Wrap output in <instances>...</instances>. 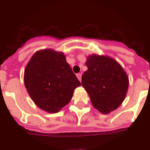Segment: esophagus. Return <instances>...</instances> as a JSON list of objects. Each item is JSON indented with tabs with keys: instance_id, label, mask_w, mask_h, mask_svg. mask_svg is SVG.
<instances>
[{
	"instance_id": "1",
	"label": "esophagus",
	"mask_w": 150,
	"mask_h": 150,
	"mask_svg": "<svg viewBox=\"0 0 150 150\" xmlns=\"http://www.w3.org/2000/svg\"><path fill=\"white\" fill-rule=\"evenodd\" d=\"M76 76H77L78 79H79V81H81V74L79 73V74H77V75H76Z\"/></svg>"
}]
</instances>
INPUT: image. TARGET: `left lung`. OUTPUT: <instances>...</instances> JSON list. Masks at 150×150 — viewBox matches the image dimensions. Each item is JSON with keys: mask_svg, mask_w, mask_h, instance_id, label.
Masks as SVG:
<instances>
[{"mask_svg": "<svg viewBox=\"0 0 150 150\" xmlns=\"http://www.w3.org/2000/svg\"><path fill=\"white\" fill-rule=\"evenodd\" d=\"M88 70L81 76L92 105L103 114L122 104L129 87V78L122 66L108 56L92 54L86 62Z\"/></svg>", "mask_w": 150, "mask_h": 150, "instance_id": "8db88e82", "label": "left lung"}]
</instances>
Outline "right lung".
Returning <instances> with one entry per match:
<instances>
[{"mask_svg": "<svg viewBox=\"0 0 150 150\" xmlns=\"http://www.w3.org/2000/svg\"><path fill=\"white\" fill-rule=\"evenodd\" d=\"M24 81L34 103L50 113L66 105L81 86L64 54L52 49L35 52L25 68Z\"/></svg>", "mask_w": 150, "mask_h": 150, "instance_id": "add662e5", "label": "right lung"}]
</instances>
